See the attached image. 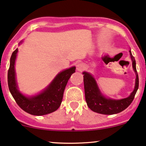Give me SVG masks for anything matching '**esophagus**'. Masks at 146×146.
Wrapping results in <instances>:
<instances>
[{
	"instance_id": "esophagus-1",
	"label": "esophagus",
	"mask_w": 146,
	"mask_h": 146,
	"mask_svg": "<svg viewBox=\"0 0 146 146\" xmlns=\"http://www.w3.org/2000/svg\"><path fill=\"white\" fill-rule=\"evenodd\" d=\"M85 68V65L84 64L82 63V62H80L78 63V64H77V70H78V71H82Z\"/></svg>"
}]
</instances>
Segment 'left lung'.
Masks as SVG:
<instances>
[{"instance_id":"1","label":"left lung","mask_w":146,"mask_h":146,"mask_svg":"<svg viewBox=\"0 0 146 146\" xmlns=\"http://www.w3.org/2000/svg\"><path fill=\"white\" fill-rule=\"evenodd\" d=\"M130 55L132 62V68L136 75V79L135 88L126 98L114 100L105 97L100 91L94 77L88 72H83L85 99L90 110L103 115H113L124 110L132 103L139 88V77L136 68V62L130 50Z\"/></svg>"}]
</instances>
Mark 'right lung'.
Returning <instances> with one entry per match:
<instances>
[{"label": "right lung", "mask_w": 146, "mask_h": 146, "mask_svg": "<svg viewBox=\"0 0 146 146\" xmlns=\"http://www.w3.org/2000/svg\"><path fill=\"white\" fill-rule=\"evenodd\" d=\"M18 51L16 48L12 53L7 74L8 86L15 101L24 111L33 115L40 116L56 111L61 104L65 87L71 75L75 72V66L60 72L49 85L38 94L25 96L18 90L16 82L15 62Z\"/></svg>", "instance_id": "right-lung-1"}]
</instances>
